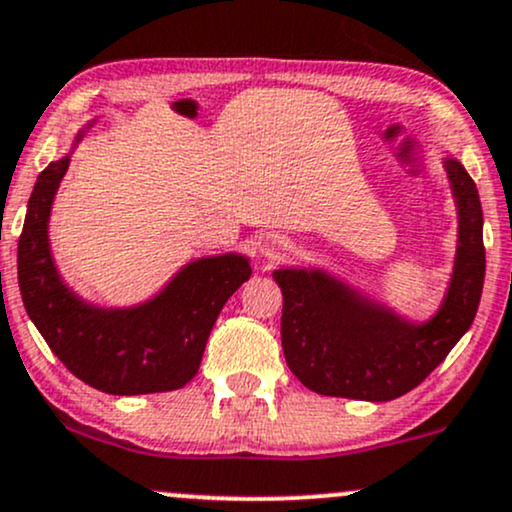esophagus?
Returning <instances> with one entry per match:
<instances>
[{
	"mask_svg": "<svg viewBox=\"0 0 512 512\" xmlns=\"http://www.w3.org/2000/svg\"><path fill=\"white\" fill-rule=\"evenodd\" d=\"M260 252L267 260H281V257H286L291 252V240L281 236V233H269V236L262 238Z\"/></svg>",
	"mask_w": 512,
	"mask_h": 512,
	"instance_id": "obj_1",
	"label": "esophagus"
}]
</instances>
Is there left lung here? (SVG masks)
<instances>
[{"label": "left lung", "instance_id": "8db88e82", "mask_svg": "<svg viewBox=\"0 0 512 512\" xmlns=\"http://www.w3.org/2000/svg\"><path fill=\"white\" fill-rule=\"evenodd\" d=\"M443 166L458 209V245L446 295L429 319L412 322L326 269L286 267L272 274L283 293V355L310 391L372 403L400 398L422 384L472 326L486 269L482 205L465 166L453 157Z\"/></svg>", "mask_w": 512, "mask_h": 512}]
</instances>
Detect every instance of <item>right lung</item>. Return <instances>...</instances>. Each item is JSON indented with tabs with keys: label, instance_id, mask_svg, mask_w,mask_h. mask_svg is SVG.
Returning a JSON list of instances; mask_svg holds the SVG:
<instances>
[{
	"label": "right lung",
	"instance_id": "right-lung-1",
	"mask_svg": "<svg viewBox=\"0 0 512 512\" xmlns=\"http://www.w3.org/2000/svg\"><path fill=\"white\" fill-rule=\"evenodd\" d=\"M92 126L85 123L69 155L49 162L35 181L18 238L23 305L52 353L92 389L112 396L176 391L200 369L221 307L250 279V260L240 252L200 257L131 307H97L71 291L54 264L49 214L73 150Z\"/></svg>",
	"mask_w": 512,
	"mask_h": 512
}]
</instances>
